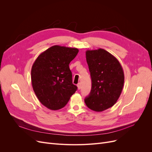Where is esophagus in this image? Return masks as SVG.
I'll use <instances>...</instances> for the list:
<instances>
[{"mask_svg": "<svg viewBox=\"0 0 152 152\" xmlns=\"http://www.w3.org/2000/svg\"><path fill=\"white\" fill-rule=\"evenodd\" d=\"M77 87H78V89H80V88H81V86H80V83H79L77 84Z\"/></svg>", "mask_w": 152, "mask_h": 152, "instance_id": "obj_1", "label": "esophagus"}]
</instances>
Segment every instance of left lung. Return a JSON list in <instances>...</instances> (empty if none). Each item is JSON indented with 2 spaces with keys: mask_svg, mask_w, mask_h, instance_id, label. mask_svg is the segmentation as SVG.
<instances>
[{
  "mask_svg": "<svg viewBox=\"0 0 152 152\" xmlns=\"http://www.w3.org/2000/svg\"><path fill=\"white\" fill-rule=\"evenodd\" d=\"M86 61L91 73L92 87L84 102L96 112H102L116 103L124 83L123 68L118 59L103 49L87 50Z\"/></svg>",
  "mask_w": 152,
  "mask_h": 152,
  "instance_id": "1",
  "label": "left lung"
}]
</instances>
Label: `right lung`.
<instances>
[{
    "label": "right lung",
    "instance_id": "1",
    "mask_svg": "<svg viewBox=\"0 0 152 152\" xmlns=\"http://www.w3.org/2000/svg\"><path fill=\"white\" fill-rule=\"evenodd\" d=\"M79 49L53 45L41 53L31 67V80L37 97L52 110L63 108L75 93L69 64Z\"/></svg>",
    "mask_w": 152,
    "mask_h": 152
}]
</instances>
